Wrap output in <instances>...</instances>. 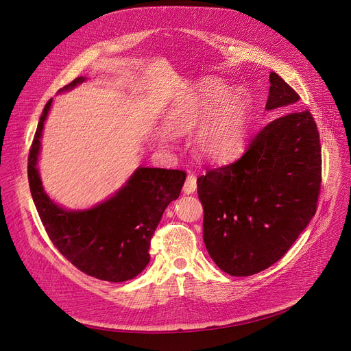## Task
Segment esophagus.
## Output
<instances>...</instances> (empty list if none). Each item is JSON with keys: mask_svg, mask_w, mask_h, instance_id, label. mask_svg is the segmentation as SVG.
Segmentation results:
<instances>
[{"mask_svg": "<svg viewBox=\"0 0 351 351\" xmlns=\"http://www.w3.org/2000/svg\"><path fill=\"white\" fill-rule=\"evenodd\" d=\"M197 189V183H196V175L195 173H189L188 178H186L184 180V184H183V192L184 193H195Z\"/></svg>", "mask_w": 351, "mask_h": 351, "instance_id": "obj_1", "label": "esophagus"}]
</instances>
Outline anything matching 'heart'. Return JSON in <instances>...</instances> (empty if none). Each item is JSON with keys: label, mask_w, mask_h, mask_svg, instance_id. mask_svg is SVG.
<instances>
[{"label": "heart", "mask_w": 351, "mask_h": 351, "mask_svg": "<svg viewBox=\"0 0 351 351\" xmlns=\"http://www.w3.org/2000/svg\"><path fill=\"white\" fill-rule=\"evenodd\" d=\"M230 88L219 80L208 79L195 91L178 101L167 117V128L173 134L195 130V151L207 159L224 160L245 145L251 101L245 95H236L226 102Z\"/></svg>", "instance_id": "b5f03b06"}]
</instances>
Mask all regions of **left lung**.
<instances>
[{"mask_svg": "<svg viewBox=\"0 0 351 351\" xmlns=\"http://www.w3.org/2000/svg\"><path fill=\"white\" fill-rule=\"evenodd\" d=\"M269 83L265 108L288 112L256 134L236 162L206 168L197 179L204 245L232 276L281 260L315 216L320 193L317 125L309 110H295L299 95L281 76L271 72Z\"/></svg>", "mask_w": 351, "mask_h": 351, "instance_id": "1", "label": "left lung"}]
</instances>
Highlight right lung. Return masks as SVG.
Instances as JSON below:
<instances>
[{
	"mask_svg": "<svg viewBox=\"0 0 351 351\" xmlns=\"http://www.w3.org/2000/svg\"><path fill=\"white\" fill-rule=\"evenodd\" d=\"M84 80L77 77L63 90ZM51 104L52 99L43 108L28 156L29 189L42 224L59 252L82 272L101 281H128L148 265L151 239L168 204L179 197L186 173L138 168L108 200L82 212L62 208L45 193L36 169Z\"/></svg>",
	"mask_w": 351,
	"mask_h": 351,
	"instance_id": "add662e5",
	"label": "right lung"
}]
</instances>
